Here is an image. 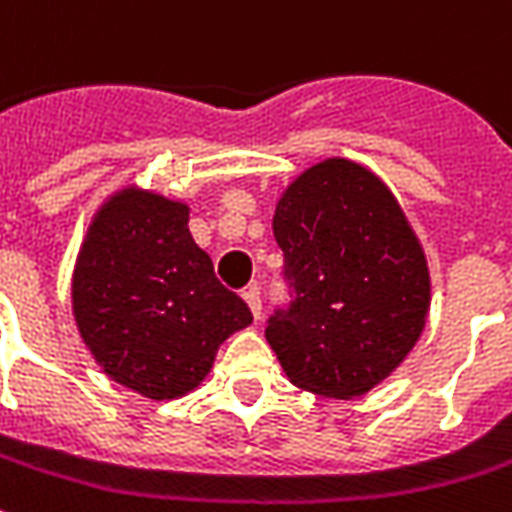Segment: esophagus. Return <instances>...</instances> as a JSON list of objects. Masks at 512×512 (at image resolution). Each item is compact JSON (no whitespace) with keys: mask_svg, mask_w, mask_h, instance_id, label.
I'll return each instance as SVG.
<instances>
[{"mask_svg":"<svg viewBox=\"0 0 512 512\" xmlns=\"http://www.w3.org/2000/svg\"><path fill=\"white\" fill-rule=\"evenodd\" d=\"M244 299H246V305H249V310H252V316L260 318V313H263V299H260L257 288H246Z\"/></svg>","mask_w":512,"mask_h":512,"instance_id":"34e87169","label":"esophagus"}]
</instances>
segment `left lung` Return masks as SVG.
<instances>
[{
    "mask_svg": "<svg viewBox=\"0 0 512 512\" xmlns=\"http://www.w3.org/2000/svg\"><path fill=\"white\" fill-rule=\"evenodd\" d=\"M274 238L291 302L268 316L266 341L296 388L363 396L416 346L430 310L402 207L371 171L332 157L282 194Z\"/></svg>",
    "mask_w": 512,
    "mask_h": 512,
    "instance_id": "left-lung-1",
    "label": "left lung"
}]
</instances>
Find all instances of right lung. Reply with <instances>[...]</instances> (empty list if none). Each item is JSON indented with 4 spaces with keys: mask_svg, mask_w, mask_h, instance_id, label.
<instances>
[{
    "mask_svg": "<svg viewBox=\"0 0 512 512\" xmlns=\"http://www.w3.org/2000/svg\"><path fill=\"white\" fill-rule=\"evenodd\" d=\"M71 299L96 363L149 399L194 391L221 343L252 324V310L194 244L188 207L135 188L96 213Z\"/></svg>",
    "mask_w": 512,
    "mask_h": 512,
    "instance_id": "add662e5",
    "label": "right lung"
}]
</instances>
